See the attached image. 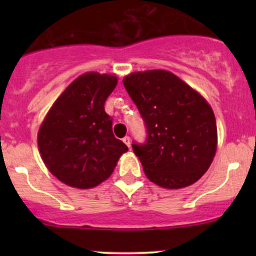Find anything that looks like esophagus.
<instances>
[{"instance_id":"1","label":"esophagus","mask_w":256,"mask_h":256,"mask_svg":"<svg viewBox=\"0 0 256 256\" xmlns=\"http://www.w3.org/2000/svg\"><path fill=\"white\" fill-rule=\"evenodd\" d=\"M122 141H124V144H125L128 147L131 146V138H130V136H125V138H122Z\"/></svg>"}]
</instances>
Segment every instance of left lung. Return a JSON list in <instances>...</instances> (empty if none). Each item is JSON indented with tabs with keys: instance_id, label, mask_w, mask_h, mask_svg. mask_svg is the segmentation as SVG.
Instances as JSON below:
<instances>
[{
	"instance_id": "obj_1",
	"label": "left lung",
	"mask_w": 256,
	"mask_h": 256,
	"mask_svg": "<svg viewBox=\"0 0 256 256\" xmlns=\"http://www.w3.org/2000/svg\"><path fill=\"white\" fill-rule=\"evenodd\" d=\"M146 128L144 144L132 150L151 182L177 190L207 172L216 150V122L202 95L167 70H147L124 78Z\"/></svg>"
}]
</instances>
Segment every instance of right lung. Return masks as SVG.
Masks as SVG:
<instances>
[{
    "label": "right lung",
    "instance_id": "right-lung-1",
    "mask_svg": "<svg viewBox=\"0 0 256 256\" xmlns=\"http://www.w3.org/2000/svg\"><path fill=\"white\" fill-rule=\"evenodd\" d=\"M118 84L114 76L82 74L56 99L38 132L42 160L53 176L76 188H92L110 177L128 146L112 134L105 112Z\"/></svg>",
    "mask_w": 256,
    "mask_h": 256
}]
</instances>
